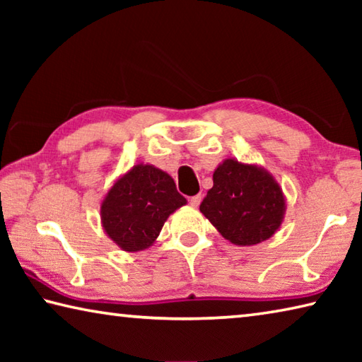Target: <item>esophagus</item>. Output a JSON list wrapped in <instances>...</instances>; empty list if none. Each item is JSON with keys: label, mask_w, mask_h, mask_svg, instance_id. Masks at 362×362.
Wrapping results in <instances>:
<instances>
[{"label": "esophagus", "mask_w": 362, "mask_h": 362, "mask_svg": "<svg viewBox=\"0 0 362 362\" xmlns=\"http://www.w3.org/2000/svg\"><path fill=\"white\" fill-rule=\"evenodd\" d=\"M201 199H203V196H201V194L192 196V198H189V206H192V207H198V206L201 204Z\"/></svg>", "instance_id": "obj_1"}]
</instances>
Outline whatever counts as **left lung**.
<instances>
[{
	"label": "left lung",
	"mask_w": 362,
	"mask_h": 362,
	"mask_svg": "<svg viewBox=\"0 0 362 362\" xmlns=\"http://www.w3.org/2000/svg\"><path fill=\"white\" fill-rule=\"evenodd\" d=\"M212 180L199 211L225 240L254 246L279 230L286 196L265 168L226 158L214 170Z\"/></svg>",
	"instance_id": "obj_1"
}]
</instances>
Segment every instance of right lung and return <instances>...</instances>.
<instances>
[{
  "label": "right lung",
  "instance_id": "obj_1",
  "mask_svg": "<svg viewBox=\"0 0 362 362\" xmlns=\"http://www.w3.org/2000/svg\"><path fill=\"white\" fill-rule=\"evenodd\" d=\"M187 199L168 173L139 163L108 188L100 204L105 235L126 252L148 249L163 225Z\"/></svg>",
  "mask_w": 362,
  "mask_h": 362
}]
</instances>
